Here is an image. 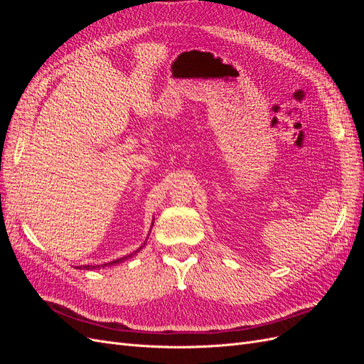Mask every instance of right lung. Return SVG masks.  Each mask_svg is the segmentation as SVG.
Returning <instances> with one entry per match:
<instances>
[{
	"label": "right lung",
	"instance_id": "right-lung-1",
	"mask_svg": "<svg viewBox=\"0 0 364 364\" xmlns=\"http://www.w3.org/2000/svg\"><path fill=\"white\" fill-rule=\"evenodd\" d=\"M153 225V223H151ZM142 246H146V241H144V245ZM142 246L139 247V249H136L135 252H132V253H129V255H126V257H123V258H118V259H114V261H111V262H106V264H102V266H80V267H77V269H83V270H95V269H100V267H107V266H115V264H118V262H121V261H126V259H129V258H132L135 255V253H138L141 249H142Z\"/></svg>",
	"mask_w": 364,
	"mask_h": 364
}]
</instances>
